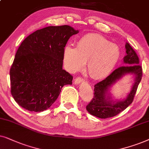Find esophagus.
Instances as JSON below:
<instances>
[{
	"mask_svg": "<svg viewBox=\"0 0 149 149\" xmlns=\"http://www.w3.org/2000/svg\"><path fill=\"white\" fill-rule=\"evenodd\" d=\"M84 80L82 78H80V77H78V78H76L74 80V84L78 85V84H80V82H84Z\"/></svg>",
	"mask_w": 149,
	"mask_h": 149,
	"instance_id": "obj_1",
	"label": "esophagus"
}]
</instances>
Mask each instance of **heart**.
Here are the masks:
<instances>
[{
    "label": "heart",
    "instance_id": "1",
    "mask_svg": "<svg viewBox=\"0 0 149 149\" xmlns=\"http://www.w3.org/2000/svg\"><path fill=\"white\" fill-rule=\"evenodd\" d=\"M120 57L119 47L104 37L86 35L78 41L77 47L67 44L63 49V62L69 72L74 73L86 66L91 78H106L116 66Z\"/></svg>",
    "mask_w": 149,
    "mask_h": 149
}]
</instances>
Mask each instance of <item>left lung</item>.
I'll return each mask as SVG.
<instances>
[{"instance_id":"obj_1","label":"left lung","mask_w":149,"mask_h":149,"mask_svg":"<svg viewBox=\"0 0 149 149\" xmlns=\"http://www.w3.org/2000/svg\"><path fill=\"white\" fill-rule=\"evenodd\" d=\"M126 56L123 58L124 65L113 71L106 79L94 86V97L86 106V110L93 116L100 118L113 117L127 108L133 102L137 88L142 76V68L136 52L130 43L126 42ZM134 77V83L127 97L123 100L113 101L109 90L116 81L125 74Z\"/></svg>"}]
</instances>
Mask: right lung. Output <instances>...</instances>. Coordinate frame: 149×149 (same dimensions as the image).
I'll use <instances>...</instances> for the list:
<instances>
[{
    "label": "right lung",
    "instance_id": "right-lung-1",
    "mask_svg": "<svg viewBox=\"0 0 149 149\" xmlns=\"http://www.w3.org/2000/svg\"><path fill=\"white\" fill-rule=\"evenodd\" d=\"M70 26L37 30L22 41L10 69L11 93L19 106L43 112L54 104L73 76L63 69V49L78 33Z\"/></svg>",
    "mask_w": 149,
    "mask_h": 149
}]
</instances>
